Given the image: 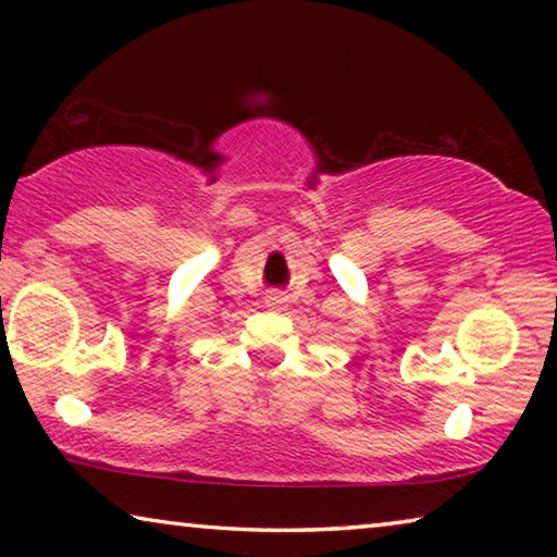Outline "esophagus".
Segmentation results:
<instances>
[{"instance_id":"34e87169","label":"esophagus","mask_w":557,"mask_h":557,"mask_svg":"<svg viewBox=\"0 0 557 557\" xmlns=\"http://www.w3.org/2000/svg\"><path fill=\"white\" fill-rule=\"evenodd\" d=\"M285 301H287L285 292H270V295L265 297V305L270 309H282V307H285Z\"/></svg>"}]
</instances>
